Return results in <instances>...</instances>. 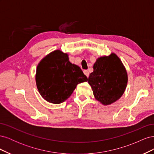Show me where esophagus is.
<instances>
[{"instance_id":"obj_1","label":"esophagus","mask_w":154,"mask_h":154,"mask_svg":"<svg viewBox=\"0 0 154 154\" xmlns=\"http://www.w3.org/2000/svg\"><path fill=\"white\" fill-rule=\"evenodd\" d=\"M83 72H84V74H85L87 78L88 77V76H89V72H88V71H87V70H85V71H83Z\"/></svg>"}]
</instances>
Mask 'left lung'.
Returning a JSON list of instances; mask_svg holds the SVG:
<instances>
[{"label":"left lung","mask_w":154,"mask_h":154,"mask_svg":"<svg viewBox=\"0 0 154 154\" xmlns=\"http://www.w3.org/2000/svg\"><path fill=\"white\" fill-rule=\"evenodd\" d=\"M94 71L88 82L95 99L103 105H109L122 96L128 82V75L124 65L115 53L103 56L96 60Z\"/></svg>","instance_id":"8db88e82"}]
</instances>
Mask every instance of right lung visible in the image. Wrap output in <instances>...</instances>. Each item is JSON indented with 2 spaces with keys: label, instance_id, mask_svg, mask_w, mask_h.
I'll return each instance as SVG.
<instances>
[{
  "label": "right lung",
  "instance_id": "add662e5",
  "mask_svg": "<svg viewBox=\"0 0 154 154\" xmlns=\"http://www.w3.org/2000/svg\"><path fill=\"white\" fill-rule=\"evenodd\" d=\"M35 80L45 100L60 104L71 96L78 84L87 82V78L80 67L70 62L68 54L57 49L40 60Z\"/></svg>",
  "mask_w": 154,
  "mask_h": 154
}]
</instances>
